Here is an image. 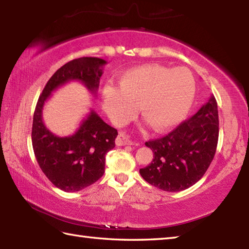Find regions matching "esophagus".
<instances>
[{"label":"esophagus","instance_id":"1","mask_svg":"<svg viewBox=\"0 0 249 249\" xmlns=\"http://www.w3.org/2000/svg\"><path fill=\"white\" fill-rule=\"evenodd\" d=\"M116 144L117 146H126V144H133V142L123 133H120L116 137Z\"/></svg>","mask_w":249,"mask_h":249}]
</instances>
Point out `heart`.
<instances>
[{
  "label": "heart",
  "instance_id": "heart-1",
  "mask_svg": "<svg viewBox=\"0 0 249 249\" xmlns=\"http://www.w3.org/2000/svg\"><path fill=\"white\" fill-rule=\"evenodd\" d=\"M195 79L184 67L170 70L146 64L124 71L117 88L107 86L102 91L103 107L115 125H124L136 114L156 130L179 123L191 109L195 97Z\"/></svg>",
  "mask_w": 249,
  "mask_h": 249
}]
</instances>
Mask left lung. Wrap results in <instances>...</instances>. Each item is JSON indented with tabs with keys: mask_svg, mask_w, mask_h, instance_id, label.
Instances as JSON below:
<instances>
[{
	"mask_svg": "<svg viewBox=\"0 0 249 249\" xmlns=\"http://www.w3.org/2000/svg\"><path fill=\"white\" fill-rule=\"evenodd\" d=\"M219 138L218 105L213 94L196 114L164 137L149 140L153 159L139 170L142 178L165 192H180L199 180L211 164Z\"/></svg>",
	"mask_w": 249,
	"mask_h": 249,
	"instance_id": "1",
	"label": "left lung"
}]
</instances>
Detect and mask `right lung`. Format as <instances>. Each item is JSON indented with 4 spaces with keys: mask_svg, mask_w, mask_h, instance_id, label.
I'll return each mask as SVG.
<instances>
[{
    "mask_svg": "<svg viewBox=\"0 0 249 249\" xmlns=\"http://www.w3.org/2000/svg\"><path fill=\"white\" fill-rule=\"evenodd\" d=\"M105 64L99 57L66 63L49 79L36 106L31 130L36 159L50 182L66 193L81 191L105 174L106 155L115 147L117 130L91 110L75 134L58 137L43 123L44 102L52 91L71 80L80 81L96 97Z\"/></svg>",
    "mask_w": 249,
    "mask_h": 249,
    "instance_id": "add662e5",
    "label": "right lung"
}]
</instances>
